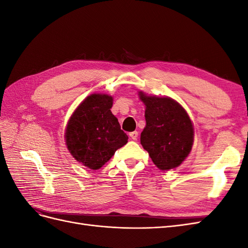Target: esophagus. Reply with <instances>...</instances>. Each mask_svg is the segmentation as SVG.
I'll list each match as a JSON object with an SVG mask.
<instances>
[{
  "mask_svg": "<svg viewBox=\"0 0 248 248\" xmlns=\"http://www.w3.org/2000/svg\"><path fill=\"white\" fill-rule=\"evenodd\" d=\"M129 136H130V138H131L133 140H137L138 138H139V132H138V131H132V132L129 133Z\"/></svg>",
  "mask_w": 248,
  "mask_h": 248,
  "instance_id": "34e87169",
  "label": "esophagus"
}]
</instances>
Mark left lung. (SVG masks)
I'll list each match as a JSON object with an SVG mask.
<instances>
[{
  "label": "left lung",
  "instance_id": "8db88e82",
  "mask_svg": "<svg viewBox=\"0 0 248 248\" xmlns=\"http://www.w3.org/2000/svg\"><path fill=\"white\" fill-rule=\"evenodd\" d=\"M145 104L146 126L140 133V144L161 170L178 168L189 155L194 128L185 108L170 97L139 92Z\"/></svg>",
  "mask_w": 248,
  "mask_h": 248
}]
</instances>
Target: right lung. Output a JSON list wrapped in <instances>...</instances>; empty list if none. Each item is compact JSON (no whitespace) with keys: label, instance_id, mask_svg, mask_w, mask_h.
I'll return each instance as SVG.
<instances>
[{"label":"right lung","instance_id":"1","mask_svg":"<svg viewBox=\"0 0 248 248\" xmlns=\"http://www.w3.org/2000/svg\"><path fill=\"white\" fill-rule=\"evenodd\" d=\"M112 100L108 94L89 95L72 112L66 125L67 149L74 159L88 169H100L128 140L110 111Z\"/></svg>","mask_w":248,"mask_h":248}]
</instances>
